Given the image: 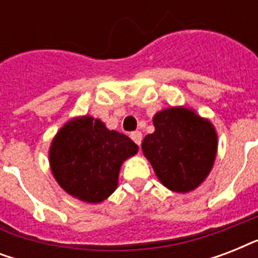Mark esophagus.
<instances>
[{"mask_svg":"<svg viewBox=\"0 0 258 258\" xmlns=\"http://www.w3.org/2000/svg\"><path fill=\"white\" fill-rule=\"evenodd\" d=\"M130 138L133 139L135 145L139 146L142 143V133H139V131H134V133L130 134Z\"/></svg>","mask_w":258,"mask_h":258,"instance_id":"1","label":"esophagus"}]
</instances>
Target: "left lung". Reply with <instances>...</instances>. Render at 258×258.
<instances>
[{"label": "left lung", "instance_id": "8db88e82", "mask_svg": "<svg viewBox=\"0 0 258 258\" xmlns=\"http://www.w3.org/2000/svg\"><path fill=\"white\" fill-rule=\"evenodd\" d=\"M153 121L155 131L143 139L142 150L159 180L176 192L198 187L216 159L212 123L182 107L163 109Z\"/></svg>", "mask_w": 258, "mask_h": 258}]
</instances>
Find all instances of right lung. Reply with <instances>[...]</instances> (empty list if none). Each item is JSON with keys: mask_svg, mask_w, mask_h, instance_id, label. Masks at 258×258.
Here are the masks:
<instances>
[{"mask_svg": "<svg viewBox=\"0 0 258 258\" xmlns=\"http://www.w3.org/2000/svg\"><path fill=\"white\" fill-rule=\"evenodd\" d=\"M137 151L138 146L128 137L84 116L68 121L54 137L50 169L68 194L97 204L115 191L120 165Z\"/></svg>", "mask_w": 258, "mask_h": 258, "instance_id": "obj_1", "label": "right lung"}]
</instances>
